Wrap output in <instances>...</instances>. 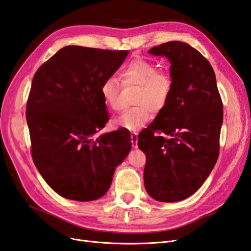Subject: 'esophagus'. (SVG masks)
Here are the masks:
<instances>
[{"label":"esophagus","instance_id":"esophagus-1","mask_svg":"<svg viewBox=\"0 0 251 251\" xmlns=\"http://www.w3.org/2000/svg\"><path fill=\"white\" fill-rule=\"evenodd\" d=\"M131 142H132V147H133V149H137L138 148V144H137V142H138V135H137V133H132L131 134Z\"/></svg>","mask_w":251,"mask_h":251}]
</instances>
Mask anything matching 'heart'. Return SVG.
<instances>
[{
	"label": "heart",
	"instance_id": "obj_1",
	"mask_svg": "<svg viewBox=\"0 0 251 251\" xmlns=\"http://www.w3.org/2000/svg\"><path fill=\"white\" fill-rule=\"evenodd\" d=\"M124 86H137L133 103L135 107L121 112L114 119V126L127 130H137L151 118L153 114L161 113L171 100L174 81L171 74L157 70L155 63L144 57H135L127 62L120 71ZM100 92L105 105L112 111L119 108V86L112 77L105 78L100 87Z\"/></svg>",
	"mask_w": 251,
	"mask_h": 251
}]
</instances>
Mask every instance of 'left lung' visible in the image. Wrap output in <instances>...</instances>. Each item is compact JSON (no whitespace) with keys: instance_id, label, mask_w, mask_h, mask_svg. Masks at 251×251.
<instances>
[{"instance_id":"8db88e82","label":"left lung","mask_w":251,"mask_h":251,"mask_svg":"<svg viewBox=\"0 0 251 251\" xmlns=\"http://www.w3.org/2000/svg\"><path fill=\"white\" fill-rule=\"evenodd\" d=\"M149 53L169 58L174 90L168 107L138 135L144 186L157 201L177 202L198 191L218 160L223 102L214 69L197 49L168 42Z\"/></svg>"}]
</instances>
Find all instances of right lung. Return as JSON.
<instances>
[{
  "mask_svg": "<svg viewBox=\"0 0 251 251\" xmlns=\"http://www.w3.org/2000/svg\"><path fill=\"white\" fill-rule=\"evenodd\" d=\"M127 53L67 46L34 74L26 105L32 160L64 198H101L131 150V136L124 127L97 136L110 119L100 87Z\"/></svg>",
  "mask_w": 251,
  "mask_h": 251,
  "instance_id": "1",
  "label": "right lung"
}]
</instances>
